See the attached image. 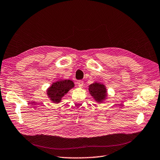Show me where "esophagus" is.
Listing matches in <instances>:
<instances>
[{
	"instance_id": "obj_1",
	"label": "esophagus",
	"mask_w": 160,
	"mask_h": 160,
	"mask_svg": "<svg viewBox=\"0 0 160 160\" xmlns=\"http://www.w3.org/2000/svg\"><path fill=\"white\" fill-rule=\"evenodd\" d=\"M77 84H78L79 87H82V86L84 85V82L82 80H78V82H77Z\"/></svg>"
}]
</instances>
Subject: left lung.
Masks as SVG:
<instances>
[{
    "instance_id": "1",
    "label": "left lung",
    "mask_w": 160,
    "mask_h": 160,
    "mask_svg": "<svg viewBox=\"0 0 160 160\" xmlns=\"http://www.w3.org/2000/svg\"><path fill=\"white\" fill-rule=\"evenodd\" d=\"M89 91L90 92L91 95L95 98L97 102H102L107 96L104 85L97 83V82L90 86Z\"/></svg>"
}]
</instances>
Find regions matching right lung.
<instances>
[{
  "label": "right lung",
  "instance_id": "add662e5",
  "mask_svg": "<svg viewBox=\"0 0 160 160\" xmlns=\"http://www.w3.org/2000/svg\"><path fill=\"white\" fill-rule=\"evenodd\" d=\"M73 87L74 83L71 80H61L55 82L49 88L47 94L53 102L58 103L64 94Z\"/></svg>",
  "mask_w": 160,
  "mask_h": 160
}]
</instances>
